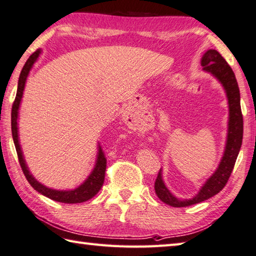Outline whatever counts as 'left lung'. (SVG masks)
<instances>
[{
  "label": "left lung",
  "instance_id": "8db88e82",
  "mask_svg": "<svg viewBox=\"0 0 256 256\" xmlns=\"http://www.w3.org/2000/svg\"><path fill=\"white\" fill-rule=\"evenodd\" d=\"M200 64L202 70L217 80L225 90L227 104H228V122H227L225 148L216 170L192 198L180 199L176 197L166 186L162 169H160L154 184L156 194L161 202L172 207L194 205V204L207 200L220 192L225 187L233 171L242 146V140H243V115L240 110V95L234 72L215 49L207 50L202 54Z\"/></svg>",
  "mask_w": 256,
  "mask_h": 256
}]
</instances>
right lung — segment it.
<instances>
[{"instance_id": "add662e5", "label": "right lung", "mask_w": 256, "mask_h": 256, "mask_svg": "<svg viewBox=\"0 0 256 256\" xmlns=\"http://www.w3.org/2000/svg\"><path fill=\"white\" fill-rule=\"evenodd\" d=\"M42 54V49H38L36 52L32 54L29 59L26 60V62L22 68V72L20 74L18 82V90L14 104L12 106V113H11V126H12V138L13 142L16 148V153L18 156V162L22 168L23 174H24L26 180L29 181V184L32 186V188L36 190L39 194H44V196L52 199L54 202H64V204H80L84 202H87L92 199V197L97 194L100 192L102 186L104 184L105 178V170H106V159L104 156V153L102 151L100 143H97V153H96V160L94 168L90 171V174H88L87 178L82 181V182L78 186V187L74 189L68 190H58L54 188H49L44 184L39 182L36 180L34 174H31V171L28 166L24 154H23L21 144H20V138H18V110H20L23 92L26 88V82L28 80V76L31 72V69L34 68V64L38 62L40 54Z\"/></svg>"}]
</instances>
